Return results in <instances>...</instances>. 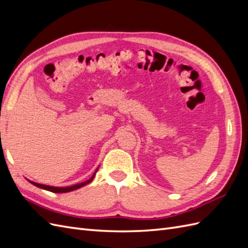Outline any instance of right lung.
<instances>
[{"instance_id": "right-lung-1", "label": "right lung", "mask_w": 248, "mask_h": 248, "mask_svg": "<svg viewBox=\"0 0 248 248\" xmlns=\"http://www.w3.org/2000/svg\"><path fill=\"white\" fill-rule=\"evenodd\" d=\"M94 177H95V174L92 176L91 179H89L88 181H86L84 183H79V184H77V185H73V186H69V187H52V186H47V185L35 183L33 181H30V182H31L33 185L39 187V188L46 189V190H48V191H51V192H56V193H62V192H69V191H72V190H76V189L79 188V187H82V186L87 185L88 183H90V182L92 181Z\"/></svg>"}]
</instances>
